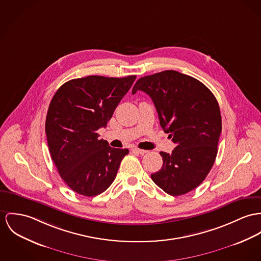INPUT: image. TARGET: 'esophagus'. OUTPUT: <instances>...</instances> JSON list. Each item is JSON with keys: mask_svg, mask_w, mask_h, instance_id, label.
<instances>
[{"mask_svg": "<svg viewBox=\"0 0 261 261\" xmlns=\"http://www.w3.org/2000/svg\"><path fill=\"white\" fill-rule=\"evenodd\" d=\"M132 151L133 152H135V153H138V154H140V155H144V154H146L148 151H146V150H142V149H139V148H133L132 149Z\"/></svg>", "mask_w": 261, "mask_h": 261, "instance_id": "34e87169", "label": "esophagus"}]
</instances>
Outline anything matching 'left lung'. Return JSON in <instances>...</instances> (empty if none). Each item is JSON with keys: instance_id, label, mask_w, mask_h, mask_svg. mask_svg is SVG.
I'll use <instances>...</instances> for the list:
<instances>
[{"instance_id": "obj_1", "label": "left lung", "mask_w": 261, "mask_h": 261, "mask_svg": "<svg viewBox=\"0 0 261 261\" xmlns=\"http://www.w3.org/2000/svg\"><path fill=\"white\" fill-rule=\"evenodd\" d=\"M146 92L154 102L161 127L176 144L172 153L160 152L163 166L151 175L171 196L187 194L205 179L217 154L221 132V110L201 81L176 70L141 77L132 94Z\"/></svg>"}]
</instances>
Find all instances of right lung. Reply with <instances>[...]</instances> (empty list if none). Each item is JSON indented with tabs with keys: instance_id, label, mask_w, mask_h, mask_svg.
<instances>
[{
	"instance_id": "add662e5",
	"label": "right lung",
	"mask_w": 261,
	"mask_h": 261,
	"mask_svg": "<svg viewBox=\"0 0 261 261\" xmlns=\"http://www.w3.org/2000/svg\"><path fill=\"white\" fill-rule=\"evenodd\" d=\"M136 75H90L62 84L50 101L45 134L59 174L75 193L94 197L115 180L128 149H116L99 140L97 130L106 127Z\"/></svg>"
}]
</instances>
